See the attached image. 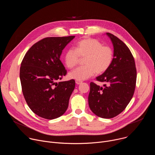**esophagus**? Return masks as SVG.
Here are the masks:
<instances>
[{"instance_id":"1","label":"esophagus","mask_w":155,"mask_h":155,"mask_svg":"<svg viewBox=\"0 0 155 155\" xmlns=\"http://www.w3.org/2000/svg\"><path fill=\"white\" fill-rule=\"evenodd\" d=\"M75 83H76L77 84H81L82 83V81H79V80H76Z\"/></svg>"}]
</instances>
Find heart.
Returning <instances> with one entry per match:
<instances>
[{"label":"heart","instance_id":"heart-1","mask_svg":"<svg viewBox=\"0 0 155 155\" xmlns=\"http://www.w3.org/2000/svg\"><path fill=\"white\" fill-rule=\"evenodd\" d=\"M84 59L82 67L77 68L69 74L71 79L82 81L92 77L95 73L101 74L111 65L114 60V51L108 46H104L99 40L86 38L78 41L75 50L69 49L65 53L64 62L71 69Z\"/></svg>","mask_w":155,"mask_h":155}]
</instances>
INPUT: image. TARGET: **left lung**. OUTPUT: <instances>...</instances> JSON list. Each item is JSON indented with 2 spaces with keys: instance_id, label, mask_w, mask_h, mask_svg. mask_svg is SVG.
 Listing matches in <instances>:
<instances>
[{
  "instance_id": "1",
  "label": "left lung",
  "mask_w": 155,
  "mask_h": 155,
  "mask_svg": "<svg viewBox=\"0 0 155 155\" xmlns=\"http://www.w3.org/2000/svg\"><path fill=\"white\" fill-rule=\"evenodd\" d=\"M114 47V60L110 67L96 77L104 87L91 82L88 104L91 111L103 118H112L125 109L133 96L137 78L133 56L118 37L106 33Z\"/></svg>"
}]
</instances>
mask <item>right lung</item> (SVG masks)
I'll use <instances>...</instances> for the list:
<instances>
[{
  "instance_id": "add662e5",
  "label": "right lung",
  "mask_w": 155,
  "mask_h": 155,
  "mask_svg": "<svg viewBox=\"0 0 155 155\" xmlns=\"http://www.w3.org/2000/svg\"><path fill=\"white\" fill-rule=\"evenodd\" d=\"M75 36L47 37L35 43L22 61L19 78L25 99L38 116L53 120L67 110L74 80H61L67 74L60 60L62 50Z\"/></svg>"
}]
</instances>
